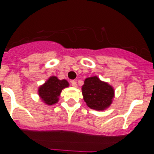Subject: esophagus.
Returning <instances> with one entry per match:
<instances>
[{
  "label": "esophagus",
  "instance_id": "esophagus-1",
  "mask_svg": "<svg viewBox=\"0 0 154 154\" xmlns=\"http://www.w3.org/2000/svg\"><path fill=\"white\" fill-rule=\"evenodd\" d=\"M71 85H72V87H74V88H77V82H75V81H72V82H71Z\"/></svg>",
  "mask_w": 154,
  "mask_h": 154
}]
</instances>
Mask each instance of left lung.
<instances>
[{
  "label": "left lung",
  "mask_w": 154,
  "mask_h": 154,
  "mask_svg": "<svg viewBox=\"0 0 154 154\" xmlns=\"http://www.w3.org/2000/svg\"><path fill=\"white\" fill-rule=\"evenodd\" d=\"M83 99L90 109L103 111L109 107L114 98V89L97 76L87 77L82 87Z\"/></svg>",
  "instance_id": "1"
}]
</instances>
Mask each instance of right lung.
<instances>
[{
	"instance_id": "obj_1",
	"label": "right lung",
	"mask_w": 154,
	"mask_h": 154,
	"mask_svg": "<svg viewBox=\"0 0 154 154\" xmlns=\"http://www.w3.org/2000/svg\"><path fill=\"white\" fill-rule=\"evenodd\" d=\"M69 86V84L66 80H59L56 76H51L38 88L37 94L42 102L45 105H53L58 102L63 89Z\"/></svg>"
}]
</instances>
